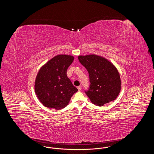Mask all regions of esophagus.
Listing matches in <instances>:
<instances>
[{
    "mask_svg": "<svg viewBox=\"0 0 154 154\" xmlns=\"http://www.w3.org/2000/svg\"><path fill=\"white\" fill-rule=\"evenodd\" d=\"M77 88H78L79 91H81V86H79V87H77Z\"/></svg>",
    "mask_w": 154,
    "mask_h": 154,
    "instance_id": "1",
    "label": "esophagus"
}]
</instances>
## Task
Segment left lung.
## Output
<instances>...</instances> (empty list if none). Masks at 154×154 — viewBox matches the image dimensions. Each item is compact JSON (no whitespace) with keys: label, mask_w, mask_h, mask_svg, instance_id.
Here are the masks:
<instances>
[{"label":"left lung","mask_w":154,"mask_h":154,"mask_svg":"<svg viewBox=\"0 0 154 154\" xmlns=\"http://www.w3.org/2000/svg\"><path fill=\"white\" fill-rule=\"evenodd\" d=\"M81 63L88 70L91 82L85 92L96 106L116 100L121 89V81L117 69L107 59L95 54L79 56Z\"/></svg>","instance_id":"1"}]
</instances>
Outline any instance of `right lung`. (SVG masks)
Returning a JSON list of instances; mask_svg holds the SVG:
<instances>
[{
	"label": "right lung",
	"mask_w": 154,
	"mask_h": 154,
	"mask_svg": "<svg viewBox=\"0 0 154 154\" xmlns=\"http://www.w3.org/2000/svg\"><path fill=\"white\" fill-rule=\"evenodd\" d=\"M74 57L60 54L48 60L40 69L35 82L37 97L45 107L60 110L69 104L78 91L66 72Z\"/></svg>",
	"instance_id": "right-lung-1"
}]
</instances>
